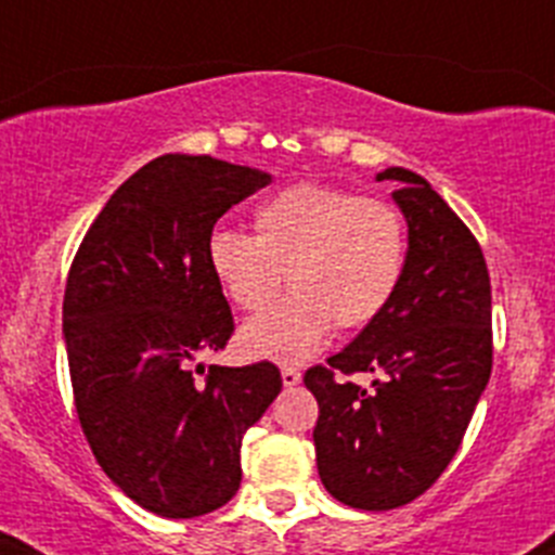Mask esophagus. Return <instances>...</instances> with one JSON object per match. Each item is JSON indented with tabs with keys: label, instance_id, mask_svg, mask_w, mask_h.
I'll list each match as a JSON object with an SVG mask.
<instances>
[{
	"label": "esophagus",
	"instance_id": "obj_1",
	"mask_svg": "<svg viewBox=\"0 0 555 555\" xmlns=\"http://www.w3.org/2000/svg\"><path fill=\"white\" fill-rule=\"evenodd\" d=\"M282 383L287 388L298 386V383H301V372L295 370V366H282Z\"/></svg>",
	"mask_w": 555,
	"mask_h": 555
}]
</instances>
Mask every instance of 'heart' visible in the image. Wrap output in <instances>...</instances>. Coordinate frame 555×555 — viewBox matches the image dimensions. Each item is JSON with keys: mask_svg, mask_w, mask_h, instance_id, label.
<instances>
[{"mask_svg": "<svg viewBox=\"0 0 555 555\" xmlns=\"http://www.w3.org/2000/svg\"><path fill=\"white\" fill-rule=\"evenodd\" d=\"M405 221L395 205L325 183H293L254 207V235L216 230L207 266L248 320L241 348L282 364L323 348L334 323L359 328L388 307L405 273Z\"/></svg>", "mask_w": 555, "mask_h": 555, "instance_id": "heart-1", "label": "heart"}]
</instances>
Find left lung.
Returning <instances> with one entry per match:
<instances>
[{
    "mask_svg": "<svg viewBox=\"0 0 555 555\" xmlns=\"http://www.w3.org/2000/svg\"><path fill=\"white\" fill-rule=\"evenodd\" d=\"M391 194L408 224L405 273L377 318L304 377L320 405V481L353 509L411 504L457 454L493 366L490 273L468 227L441 194L402 167ZM375 374L372 389L341 374Z\"/></svg>",
    "mask_w": 555,
    "mask_h": 555,
    "instance_id": "left-lung-1",
    "label": "left lung"
}]
</instances>
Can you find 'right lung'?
<instances>
[{
    "mask_svg": "<svg viewBox=\"0 0 555 555\" xmlns=\"http://www.w3.org/2000/svg\"><path fill=\"white\" fill-rule=\"evenodd\" d=\"M268 183L210 155H160L114 191L67 273L62 334L81 429L108 479L153 515L224 506L241 488L243 435L282 391L271 361L194 375L232 334L207 241Z\"/></svg>",
    "mask_w": 555,
    "mask_h": 555,
    "instance_id": "add662e5",
    "label": "right lung"
}]
</instances>
